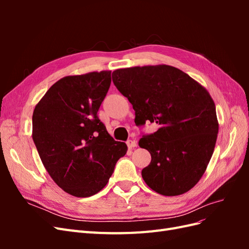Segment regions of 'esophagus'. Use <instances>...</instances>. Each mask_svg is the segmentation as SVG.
<instances>
[{
  "instance_id": "1",
  "label": "esophagus",
  "mask_w": 249,
  "mask_h": 249,
  "mask_svg": "<svg viewBox=\"0 0 249 249\" xmlns=\"http://www.w3.org/2000/svg\"><path fill=\"white\" fill-rule=\"evenodd\" d=\"M126 145H127V147L132 149V148L137 146V142L135 141V140H127L126 141Z\"/></svg>"
}]
</instances>
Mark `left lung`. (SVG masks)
<instances>
[{"label": "left lung", "instance_id": "obj_1", "mask_svg": "<svg viewBox=\"0 0 249 249\" xmlns=\"http://www.w3.org/2000/svg\"><path fill=\"white\" fill-rule=\"evenodd\" d=\"M112 80L133 105L135 124H159L157 132L139 140L152 156L141 171L146 185L165 196L192 189L208 167L219 129L208 90L166 64L116 70Z\"/></svg>", "mask_w": 249, "mask_h": 249}]
</instances>
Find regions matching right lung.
Masks as SVG:
<instances>
[{"instance_id":"right-lung-1","label":"right lung","mask_w":249,"mask_h":249,"mask_svg":"<svg viewBox=\"0 0 249 249\" xmlns=\"http://www.w3.org/2000/svg\"><path fill=\"white\" fill-rule=\"evenodd\" d=\"M111 84V71L67 76L35 106L32 138L53 180L76 197H89L107 185L124 142L115 141L97 117Z\"/></svg>"}]
</instances>
